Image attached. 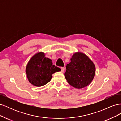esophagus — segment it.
Segmentation results:
<instances>
[{"label": "esophagus", "instance_id": "34e87169", "mask_svg": "<svg viewBox=\"0 0 121 121\" xmlns=\"http://www.w3.org/2000/svg\"><path fill=\"white\" fill-rule=\"evenodd\" d=\"M64 71H65V68L61 67V72L63 73V72H64Z\"/></svg>", "mask_w": 121, "mask_h": 121}]
</instances>
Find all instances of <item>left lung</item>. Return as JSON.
<instances>
[{
	"instance_id": "left-lung-1",
	"label": "left lung",
	"mask_w": 121,
	"mask_h": 121,
	"mask_svg": "<svg viewBox=\"0 0 121 121\" xmlns=\"http://www.w3.org/2000/svg\"><path fill=\"white\" fill-rule=\"evenodd\" d=\"M95 74V66L87 55L77 52L66 65L65 73L68 83L73 87L81 89L89 85Z\"/></svg>"
}]
</instances>
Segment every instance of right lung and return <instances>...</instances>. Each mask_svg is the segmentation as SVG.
<instances>
[{"instance_id":"right-lung-1","label":"right lung","mask_w":121,"mask_h":121,"mask_svg":"<svg viewBox=\"0 0 121 121\" xmlns=\"http://www.w3.org/2000/svg\"><path fill=\"white\" fill-rule=\"evenodd\" d=\"M61 69L52 65L49 58L45 57L43 52L34 54L29 60L26 68L28 80L33 85L42 86L48 83L52 77V74Z\"/></svg>"}]
</instances>
